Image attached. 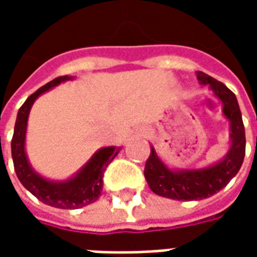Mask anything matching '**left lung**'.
I'll use <instances>...</instances> for the list:
<instances>
[{
    "instance_id": "obj_1",
    "label": "left lung",
    "mask_w": 257,
    "mask_h": 257,
    "mask_svg": "<svg viewBox=\"0 0 257 257\" xmlns=\"http://www.w3.org/2000/svg\"><path fill=\"white\" fill-rule=\"evenodd\" d=\"M197 78L201 84L209 85L215 95L223 101V112L231 122V147L227 157L213 167L201 171L173 172L157 157L154 149L145 165V178L150 189L161 197L178 201H197L208 198L230 183L242 165L245 157V128L242 115L235 95L208 74L198 71Z\"/></svg>"
}]
</instances>
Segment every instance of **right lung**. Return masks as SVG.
I'll use <instances>...</instances> for the list:
<instances>
[{
	"mask_svg": "<svg viewBox=\"0 0 257 257\" xmlns=\"http://www.w3.org/2000/svg\"><path fill=\"white\" fill-rule=\"evenodd\" d=\"M66 79H70V77L67 75L58 77L27 97V100L23 103V106L20 107L18 112L11 147H12L15 172L18 175V179L34 197H37L44 204L51 205L55 208L77 209L95 202L100 197L104 171L108 167V164L117 157L121 149L104 147L99 150L75 178L70 179L64 183L48 182L41 176H38L36 172H33L25 153V138L29 112L38 96Z\"/></svg>",
	"mask_w": 257,
	"mask_h": 257,
	"instance_id": "obj_1",
	"label": "right lung"
}]
</instances>
